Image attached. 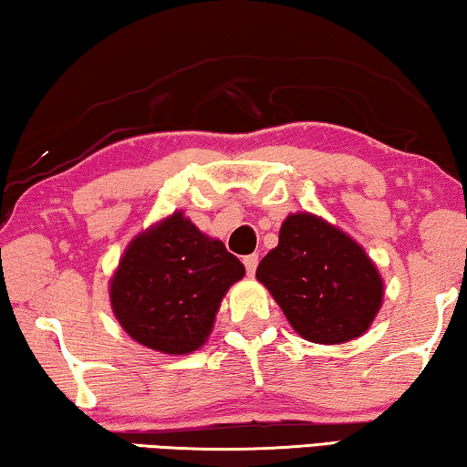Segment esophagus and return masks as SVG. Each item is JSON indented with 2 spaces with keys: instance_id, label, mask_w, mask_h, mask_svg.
Wrapping results in <instances>:
<instances>
[{
  "instance_id": "obj_1",
  "label": "esophagus",
  "mask_w": 467,
  "mask_h": 467,
  "mask_svg": "<svg viewBox=\"0 0 467 467\" xmlns=\"http://www.w3.org/2000/svg\"><path fill=\"white\" fill-rule=\"evenodd\" d=\"M256 265H259V254H248L244 256V267L248 275H253L256 272Z\"/></svg>"
}]
</instances>
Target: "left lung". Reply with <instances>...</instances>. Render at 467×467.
<instances>
[{"mask_svg":"<svg viewBox=\"0 0 467 467\" xmlns=\"http://www.w3.org/2000/svg\"><path fill=\"white\" fill-rule=\"evenodd\" d=\"M256 280L303 339L327 346L367 333L383 301V280L364 248L309 213L288 214Z\"/></svg>","mask_w":467,"mask_h":467,"instance_id":"1","label":"left lung"}]
</instances>
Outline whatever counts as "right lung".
Returning a JSON list of instances; mask_svg holds the SVG:
<instances>
[{
    "label": "right lung",
    "instance_id": "1",
    "mask_svg": "<svg viewBox=\"0 0 467 467\" xmlns=\"http://www.w3.org/2000/svg\"><path fill=\"white\" fill-rule=\"evenodd\" d=\"M246 274L221 240L174 213L139 234L111 278V309L134 341L189 354L211 335L223 296Z\"/></svg>",
    "mask_w": 467,
    "mask_h": 467
}]
</instances>
